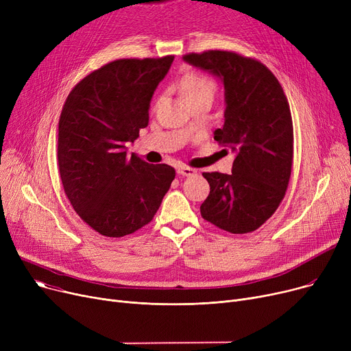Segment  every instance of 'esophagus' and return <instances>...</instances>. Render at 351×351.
Wrapping results in <instances>:
<instances>
[{"label":"esophagus","instance_id":"esophagus-1","mask_svg":"<svg viewBox=\"0 0 351 351\" xmlns=\"http://www.w3.org/2000/svg\"><path fill=\"white\" fill-rule=\"evenodd\" d=\"M178 173L182 175V176H193V175L197 173V171L193 169V168H189V166L182 165V166H179V168H178Z\"/></svg>","mask_w":351,"mask_h":351}]
</instances>
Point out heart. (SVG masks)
<instances>
[{
  "label": "heart",
  "mask_w": 351,
  "mask_h": 351,
  "mask_svg": "<svg viewBox=\"0 0 351 351\" xmlns=\"http://www.w3.org/2000/svg\"><path fill=\"white\" fill-rule=\"evenodd\" d=\"M178 86L182 97L189 104L199 101L202 98L213 99L216 92V82L206 73H200L196 71H189L183 73L178 81Z\"/></svg>",
  "instance_id": "1"
}]
</instances>
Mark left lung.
I'll return each instance as SVG.
<instances>
[{"instance_id": "8db88e82", "label": "left lung", "mask_w": 351, "mask_h": 351, "mask_svg": "<svg viewBox=\"0 0 351 351\" xmlns=\"http://www.w3.org/2000/svg\"><path fill=\"white\" fill-rule=\"evenodd\" d=\"M225 85V123L215 141L236 152L230 175L204 172L210 192L200 215L234 234L259 229L279 208L293 166V121L285 90L261 61L234 51L183 55Z\"/></svg>"}]
</instances>
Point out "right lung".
<instances>
[{"mask_svg":"<svg viewBox=\"0 0 351 351\" xmlns=\"http://www.w3.org/2000/svg\"><path fill=\"white\" fill-rule=\"evenodd\" d=\"M173 55L123 58L92 71L72 88L58 123V168L71 205L106 237H122L154 219L175 179L166 163L126 154L149 122V105Z\"/></svg>","mask_w":351,"mask_h":351,"instance_id":"1","label":"right lung"}]
</instances>
